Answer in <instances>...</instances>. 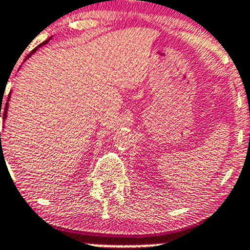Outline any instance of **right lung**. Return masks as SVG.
Wrapping results in <instances>:
<instances>
[{
  "instance_id": "add662e5",
  "label": "right lung",
  "mask_w": 250,
  "mask_h": 250,
  "mask_svg": "<svg viewBox=\"0 0 250 250\" xmlns=\"http://www.w3.org/2000/svg\"><path fill=\"white\" fill-rule=\"evenodd\" d=\"M51 39H52V37H51V38H49V39H48V40L43 41V42H42V43H40V45H39V46H38V47H41V46H42V45H46V43H47V42H48V41H49V40H51ZM38 47H37V48H34V49H33V51L31 52V53H29V54H28V56H27V58H29V57H31L33 53H35V52H37V49H38ZM9 100H10V94H9V96H8V101H7V103H5V105H4L3 110H1V109H0V117L2 116V119H3V121H4L5 119H7V111H8V106H9V103H8V102H9ZM1 108H2V105H1ZM0 141H1V133H0ZM1 145H2V144H1ZM1 149H2V148H1Z\"/></svg>"
}]
</instances>
